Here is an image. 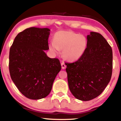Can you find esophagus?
Instances as JSON below:
<instances>
[{"mask_svg":"<svg viewBox=\"0 0 121 121\" xmlns=\"http://www.w3.org/2000/svg\"><path fill=\"white\" fill-rule=\"evenodd\" d=\"M61 66H62V69H65V67H66V65H65V63H64V62H62V63H61Z\"/></svg>","mask_w":121,"mask_h":121,"instance_id":"obj_1","label":"esophagus"}]
</instances>
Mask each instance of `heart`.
<instances>
[{
    "instance_id": "1",
    "label": "heart",
    "mask_w": 121,
    "mask_h": 121,
    "mask_svg": "<svg viewBox=\"0 0 121 121\" xmlns=\"http://www.w3.org/2000/svg\"><path fill=\"white\" fill-rule=\"evenodd\" d=\"M87 46L86 37L72 31L61 30L54 35V41L49 43V48L55 54L63 50L62 55L65 60L74 62L78 60L85 52Z\"/></svg>"
}]
</instances>
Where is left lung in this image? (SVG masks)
I'll use <instances>...</instances> for the list:
<instances>
[{
	"label": "left lung",
	"instance_id": "left-lung-1",
	"mask_svg": "<svg viewBox=\"0 0 121 121\" xmlns=\"http://www.w3.org/2000/svg\"><path fill=\"white\" fill-rule=\"evenodd\" d=\"M87 40L83 56L74 63H65L69 90L82 101L90 100L100 95L112 73V50L107 40L95 32H90Z\"/></svg>",
	"mask_w": 121,
	"mask_h": 121
}]
</instances>
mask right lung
<instances>
[{
  "label": "right lung",
  "mask_w": 121,
  "mask_h": 121,
  "mask_svg": "<svg viewBox=\"0 0 121 121\" xmlns=\"http://www.w3.org/2000/svg\"><path fill=\"white\" fill-rule=\"evenodd\" d=\"M48 28L30 27L16 36L9 51L12 80L26 98L38 100L51 91L54 81L61 69L57 58L48 56Z\"/></svg>",
  "instance_id": "1"
}]
</instances>
